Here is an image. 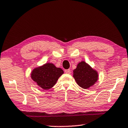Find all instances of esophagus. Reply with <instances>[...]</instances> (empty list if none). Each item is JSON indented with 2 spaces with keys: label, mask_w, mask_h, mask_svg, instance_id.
Segmentation results:
<instances>
[{
  "label": "esophagus",
  "mask_w": 128,
  "mask_h": 128,
  "mask_svg": "<svg viewBox=\"0 0 128 128\" xmlns=\"http://www.w3.org/2000/svg\"><path fill=\"white\" fill-rule=\"evenodd\" d=\"M70 72H71L70 69H66V70H65V73H67V74H70Z\"/></svg>",
  "instance_id": "1"
}]
</instances>
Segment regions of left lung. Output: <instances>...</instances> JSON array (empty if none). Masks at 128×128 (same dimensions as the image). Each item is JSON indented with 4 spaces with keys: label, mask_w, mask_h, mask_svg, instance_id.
<instances>
[{
    "label": "left lung",
    "mask_w": 128,
    "mask_h": 128,
    "mask_svg": "<svg viewBox=\"0 0 128 128\" xmlns=\"http://www.w3.org/2000/svg\"><path fill=\"white\" fill-rule=\"evenodd\" d=\"M73 77L80 87L88 88L94 85L98 78V73L85 62H81L73 70Z\"/></svg>",
    "instance_id": "left-lung-1"
}]
</instances>
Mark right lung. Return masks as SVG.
Masks as SVG:
<instances>
[{"instance_id": "1", "label": "right lung", "mask_w": 128, "mask_h": 128, "mask_svg": "<svg viewBox=\"0 0 128 128\" xmlns=\"http://www.w3.org/2000/svg\"><path fill=\"white\" fill-rule=\"evenodd\" d=\"M63 73L64 71L61 68H56L53 64L46 63L34 69L31 77L41 88L48 90L55 85L58 78Z\"/></svg>"}]
</instances>
